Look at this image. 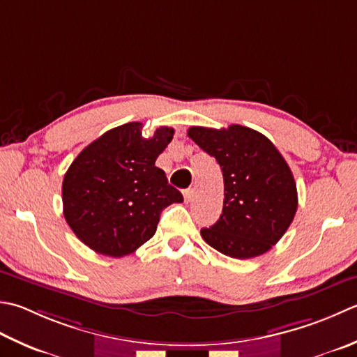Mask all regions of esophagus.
<instances>
[{"label": "esophagus", "mask_w": 357, "mask_h": 357, "mask_svg": "<svg viewBox=\"0 0 357 357\" xmlns=\"http://www.w3.org/2000/svg\"><path fill=\"white\" fill-rule=\"evenodd\" d=\"M183 193H184V199H185V202H190V201L193 199V195H195V190H193V188H187V190H184Z\"/></svg>", "instance_id": "obj_1"}]
</instances>
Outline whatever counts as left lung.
<instances>
[{
	"label": "left lung",
	"instance_id": "obj_1",
	"mask_svg": "<svg viewBox=\"0 0 357 357\" xmlns=\"http://www.w3.org/2000/svg\"><path fill=\"white\" fill-rule=\"evenodd\" d=\"M188 137L220 164L225 206L220 220L201 229L204 241L227 257L252 258L274 246L297 212L289 165L266 136L241 125L192 127Z\"/></svg>",
	"mask_w": 357,
	"mask_h": 357
}]
</instances>
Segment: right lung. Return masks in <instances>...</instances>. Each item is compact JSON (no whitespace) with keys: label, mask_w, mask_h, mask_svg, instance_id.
I'll use <instances>...</instances> for the list:
<instances>
[{"label":"right lung","mask_w":357,"mask_h":357,"mask_svg":"<svg viewBox=\"0 0 357 357\" xmlns=\"http://www.w3.org/2000/svg\"><path fill=\"white\" fill-rule=\"evenodd\" d=\"M173 132L159 127L144 137L141 122L125 123L91 142L69 165L61 185L63 215L94 252L132 254L155 235L160 212L184 201L155 165Z\"/></svg>","instance_id":"1"}]
</instances>
